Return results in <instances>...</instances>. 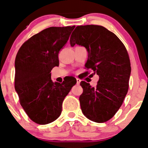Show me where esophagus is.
Masks as SVG:
<instances>
[{"label": "esophagus", "mask_w": 148, "mask_h": 148, "mask_svg": "<svg viewBox=\"0 0 148 148\" xmlns=\"http://www.w3.org/2000/svg\"><path fill=\"white\" fill-rule=\"evenodd\" d=\"M81 79H79V78H76V83H77V85H79L80 83H81Z\"/></svg>", "instance_id": "esophagus-1"}]
</instances>
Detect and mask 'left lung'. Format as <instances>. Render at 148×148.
Masks as SVG:
<instances>
[{
  "label": "left lung",
  "mask_w": 148,
  "mask_h": 148,
  "mask_svg": "<svg viewBox=\"0 0 148 148\" xmlns=\"http://www.w3.org/2000/svg\"><path fill=\"white\" fill-rule=\"evenodd\" d=\"M69 41L72 47L76 44L86 48L85 67L99 76L95 88L81 82L82 112L92 121H108L121 106L128 91L131 66L127 49L114 34L101 25L77 26Z\"/></svg>",
  "instance_id": "1"
}]
</instances>
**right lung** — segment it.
<instances>
[{"label": "right lung", "mask_w": 148, "mask_h": 148, "mask_svg": "<svg viewBox=\"0 0 148 148\" xmlns=\"http://www.w3.org/2000/svg\"><path fill=\"white\" fill-rule=\"evenodd\" d=\"M75 26L51 27L25 42L15 59V90L32 121L40 125L59 117L62 103L76 83L74 79L52 82L51 70L58 66V52Z\"/></svg>", "instance_id": "obj_1"}]
</instances>
